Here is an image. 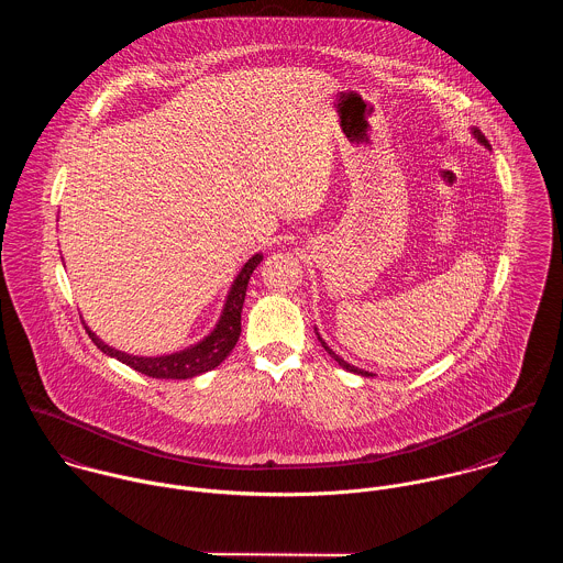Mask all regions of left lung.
<instances>
[{
    "label": "left lung",
    "mask_w": 563,
    "mask_h": 563,
    "mask_svg": "<svg viewBox=\"0 0 563 563\" xmlns=\"http://www.w3.org/2000/svg\"><path fill=\"white\" fill-rule=\"evenodd\" d=\"M473 134H475V139H477V141H479L482 145H485V147H489L487 139L483 136L479 130H473ZM319 340H321V335H319ZM322 346H324V351H327V353H329V355H331V357H333V360H335V362H338V364H340V366H342L344 371H349V373H357V375H362V377H373V373H368V371H362V368H357V366H351V364H346V362H344L342 357H338V355H335V353H333V351H331V349H329V346H327L324 342H322Z\"/></svg>",
    "instance_id": "left-lung-1"
}]
</instances>
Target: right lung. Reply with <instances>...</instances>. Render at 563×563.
Listing matches in <instances>:
<instances>
[{"instance_id":"add662e5","label":"right lung","mask_w":563,"mask_h":563,"mask_svg":"<svg viewBox=\"0 0 563 563\" xmlns=\"http://www.w3.org/2000/svg\"><path fill=\"white\" fill-rule=\"evenodd\" d=\"M262 262V255L255 253L244 266H242L239 277L232 284V290L228 295L223 314L219 319V324L214 327V331L203 338L199 344L184 349L179 353H170V355H161V357H139V355H128L123 351H117L108 344H103L88 327V338L97 344L99 351H103L110 357H117L119 362H123L125 366L147 375V377H156V379H190L197 377L201 373H208L212 368H217L236 346L239 335H241V312L242 303H244V292H246V284L251 279V273L255 271V266Z\"/></svg>"}]
</instances>
